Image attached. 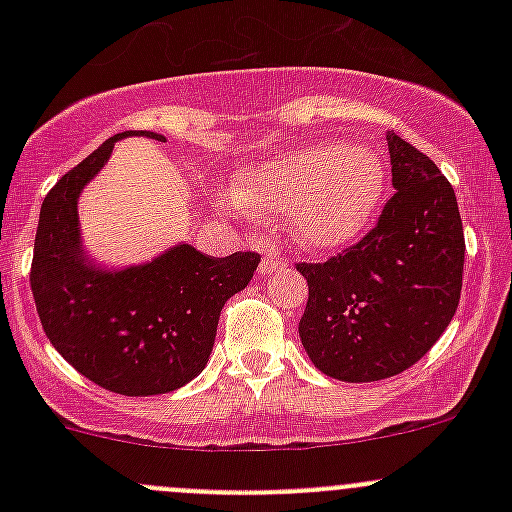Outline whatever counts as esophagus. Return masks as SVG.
<instances>
[{
  "label": "esophagus",
  "instance_id": "34e87169",
  "mask_svg": "<svg viewBox=\"0 0 512 512\" xmlns=\"http://www.w3.org/2000/svg\"><path fill=\"white\" fill-rule=\"evenodd\" d=\"M262 250H265V257H262V262H260V275H270V272L282 270V267L287 265V260L280 255V250H277L275 242L265 240L262 242Z\"/></svg>",
  "mask_w": 512,
  "mask_h": 512
}]
</instances>
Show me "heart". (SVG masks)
<instances>
[{
	"label": "heart",
	"instance_id": "heart-1",
	"mask_svg": "<svg viewBox=\"0 0 512 512\" xmlns=\"http://www.w3.org/2000/svg\"><path fill=\"white\" fill-rule=\"evenodd\" d=\"M386 168L371 148L317 143L252 170L242 203L255 210L292 215L299 240L314 250L354 242L376 215Z\"/></svg>",
	"mask_w": 512,
	"mask_h": 512
}]
</instances>
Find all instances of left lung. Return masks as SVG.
Here are the masks:
<instances>
[{
	"label": "left lung",
	"mask_w": 512,
	"mask_h": 512,
	"mask_svg": "<svg viewBox=\"0 0 512 512\" xmlns=\"http://www.w3.org/2000/svg\"><path fill=\"white\" fill-rule=\"evenodd\" d=\"M391 185L376 225L324 262H297L309 285L304 352L339 381H379L414 366L451 324L463 287L456 193L438 165L386 133Z\"/></svg>",
	"instance_id": "obj_1"
}]
</instances>
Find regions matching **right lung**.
Masks as SVG:
<instances>
[{"label":"right lung","mask_w":512,"mask_h":512,"mask_svg":"<svg viewBox=\"0 0 512 512\" xmlns=\"http://www.w3.org/2000/svg\"><path fill=\"white\" fill-rule=\"evenodd\" d=\"M123 136L165 141L158 133H118L46 193L29 282L51 347L79 374L113 394H168L205 369L220 312L250 285L260 255L210 257L178 245L151 265L91 267L79 245L76 200Z\"/></svg>","instance_id":"add662e5"}]
</instances>
